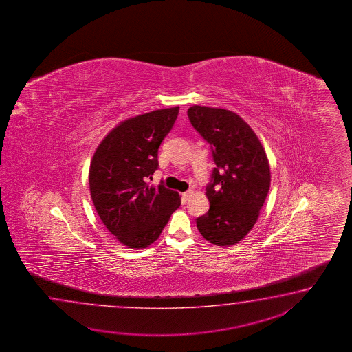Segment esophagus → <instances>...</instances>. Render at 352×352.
Listing matches in <instances>:
<instances>
[{"instance_id":"obj_1","label":"esophagus","mask_w":352,"mask_h":352,"mask_svg":"<svg viewBox=\"0 0 352 352\" xmlns=\"http://www.w3.org/2000/svg\"><path fill=\"white\" fill-rule=\"evenodd\" d=\"M191 195H192V191H191V190H188L186 192H184V194H182V199H184V201L188 200V199L191 197Z\"/></svg>"}]
</instances>
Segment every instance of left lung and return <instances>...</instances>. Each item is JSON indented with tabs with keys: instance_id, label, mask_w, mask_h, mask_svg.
I'll use <instances>...</instances> for the list:
<instances>
[{
	"instance_id": "8db88e82",
	"label": "left lung",
	"mask_w": 352,
	"mask_h": 352,
	"mask_svg": "<svg viewBox=\"0 0 352 352\" xmlns=\"http://www.w3.org/2000/svg\"><path fill=\"white\" fill-rule=\"evenodd\" d=\"M187 116L209 143L217 165L206 186L209 211L196 219L197 229L215 245L236 244L253 229L270 191L268 158L253 129L238 114L194 105Z\"/></svg>"
}]
</instances>
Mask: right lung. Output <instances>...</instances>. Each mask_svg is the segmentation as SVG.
Instances as JSON below:
<instances>
[{"instance_id": "obj_1", "label": "right lung", "mask_w": 352, "mask_h": 352, "mask_svg": "<svg viewBox=\"0 0 352 352\" xmlns=\"http://www.w3.org/2000/svg\"><path fill=\"white\" fill-rule=\"evenodd\" d=\"M179 109H160L122 122L91 160V200L107 229L126 247L142 249L156 241L181 204L179 194L164 182L147 185L158 168V148Z\"/></svg>"}]
</instances>
